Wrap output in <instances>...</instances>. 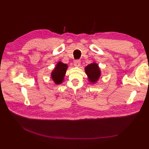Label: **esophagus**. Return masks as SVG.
<instances>
[{"instance_id":"esophagus-1","label":"esophagus","mask_w":149,"mask_h":149,"mask_svg":"<svg viewBox=\"0 0 149 149\" xmlns=\"http://www.w3.org/2000/svg\"><path fill=\"white\" fill-rule=\"evenodd\" d=\"M74 65H75V66H80V65H81V61H80V60H79V59H77V60H75L74 62Z\"/></svg>"}]
</instances>
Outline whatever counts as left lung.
I'll return each instance as SVG.
<instances>
[{
  "mask_svg": "<svg viewBox=\"0 0 149 149\" xmlns=\"http://www.w3.org/2000/svg\"><path fill=\"white\" fill-rule=\"evenodd\" d=\"M85 72L87 74L89 81L95 83L99 79L100 76V71L99 66L95 63H91L85 67Z\"/></svg>",
  "mask_w": 149,
  "mask_h": 149,
  "instance_id": "1",
  "label": "left lung"
}]
</instances>
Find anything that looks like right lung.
<instances>
[{
  "mask_svg": "<svg viewBox=\"0 0 149 149\" xmlns=\"http://www.w3.org/2000/svg\"><path fill=\"white\" fill-rule=\"evenodd\" d=\"M67 67V65L63 63L62 62H58L54 70L51 73L52 78L56 84H59L62 83Z\"/></svg>",
  "mask_w": 149,
  "mask_h": 149,
  "instance_id": "obj_1",
  "label": "right lung"
}]
</instances>
